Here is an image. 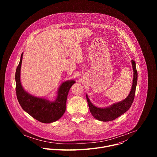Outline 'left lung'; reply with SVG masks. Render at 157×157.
<instances>
[{"instance_id":"8db88e82","label":"left lung","mask_w":157,"mask_h":157,"mask_svg":"<svg viewBox=\"0 0 157 157\" xmlns=\"http://www.w3.org/2000/svg\"><path fill=\"white\" fill-rule=\"evenodd\" d=\"M131 63L133 73L132 84L130 91L125 99L113 104L108 107L101 108L93 105L90 99H89L87 94H86L89 110H90L92 116L95 119L103 122L113 121L124 114L130 109L134 99L137 84V71L136 69V64L133 59L131 60Z\"/></svg>"}]
</instances>
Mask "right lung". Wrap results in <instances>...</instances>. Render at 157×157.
<instances>
[{
    "instance_id": "1",
    "label": "right lung",
    "mask_w": 157,
    "mask_h": 157,
    "mask_svg": "<svg viewBox=\"0 0 157 157\" xmlns=\"http://www.w3.org/2000/svg\"><path fill=\"white\" fill-rule=\"evenodd\" d=\"M22 53L15 72L16 94L18 101L26 113L36 120L44 124L54 122L59 119L66 110V104L71 87L76 82L74 80L63 82L58 87L55 100L35 96L27 92L20 81V71L23 58Z\"/></svg>"
}]
</instances>
